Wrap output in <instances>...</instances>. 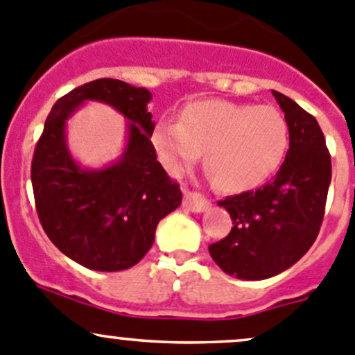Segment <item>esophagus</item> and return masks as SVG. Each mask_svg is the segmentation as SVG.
<instances>
[{
    "label": "esophagus",
    "mask_w": 355,
    "mask_h": 355,
    "mask_svg": "<svg viewBox=\"0 0 355 355\" xmlns=\"http://www.w3.org/2000/svg\"><path fill=\"white\" fill-rule=\"evenodd\" d=\"M184 207L192 211V213H204V211L209 209L211 202L207 199H204L200 194H196V192H185Z\"/></svg>",
    "instance_id": "esophagus-1"
}]
</instances>
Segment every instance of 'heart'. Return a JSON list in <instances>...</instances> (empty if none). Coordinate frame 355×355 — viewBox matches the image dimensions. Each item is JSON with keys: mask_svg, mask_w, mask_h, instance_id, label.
I'll return each mask as SVG.
<instances>
[{"mask_svg": "<svg viewBox=\"0 0 355 355\" xmlns=\"http://www.w3.org/2000/svg\"><path fill=\"white\" fill-rule=\"evenodd\" d=\"M161 164L182 175L202 156L218 189L242 192L275 173L288 148V123L275 106L196 101L180 121L161 118L151 134Z\"/></svg>", "mask_w": 355, "mask_h": 355, "instance_id": "obj_1", "label": "heart"}]
</instances>
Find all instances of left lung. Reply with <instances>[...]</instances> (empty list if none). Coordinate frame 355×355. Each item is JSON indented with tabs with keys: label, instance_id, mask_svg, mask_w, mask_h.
I'll use <instances>...</instances> for the list:
<instances>
[{
	"label": "left lung",
	"instance_id": "8db88e82",
	"mask_svg": "<svg viewBox=\"0 0 355 355\" xmlns=\"http://www.w3.org/2000/svg\"><path fill=\"white\" fill-rule=\"evenodd\" d=\"M288 123V151L270 184L230 196L232 232L209 245L214 263L241 280H266L288 270L314 244L331 182V157L316 118L271 91Z\"/></svg>",
	"mask_w": 355,
	"mask_h": 355
}]
</instances>
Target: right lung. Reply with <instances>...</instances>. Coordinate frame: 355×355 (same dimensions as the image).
<instances>
[{
  "instance_id": "add662e5",
  "label": "right lung",
  "mask_w": 355,
  "mask_h": 355,
  "mask_svg": "<svg viewBox=\"0 0 355 355\" xmlns=\"http://www.w3.org/2000/svg\"><path fill=\"white\" fill-rule=\"evenodd\" d=\"M153 94L116 78H98L55 103L32 157V189L49 241L94 271L135 266L155 242L159 220L182 202L178 184L156 159ZM108 104L128 120L124 153L103 168L82 167L67 149L66 121L84 102Z\"/></svg>"
}]
</instances>
